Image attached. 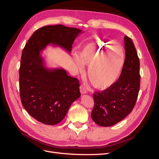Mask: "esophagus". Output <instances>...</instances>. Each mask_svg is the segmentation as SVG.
Listing matches in <instances>:
<instances>
[{
	"instance_id": "1",
	"label": "esophagus",
	"mask_w": 159,
	"mask_h": 159,
	"mask_svg": "<svg viewBox=\"0 0 159 159\" xmlns=\"http://www.w3.org/2000/svg\"><path fill=\"white\" fill-rule=\"evenodd\" d=\"M80 92H81V94H85L86 93H87V90H86L85 88L82 85H80Z\"/></svg>"
}]
</instances>
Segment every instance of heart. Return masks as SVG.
<instances>
[{
    "instance_id": "1",
    "label": "heart",
    "mask_w": 159,
    "mask_h": 159,
    "mask_svg": "<svg viewBox=\"0 0 159 159\" xmlns=\"http://www.w3.org/2000/svg\"><path fill=\"white\" fill-rule=\"evenodd\" d=\"M76 64L82 68L88 64L87 75L93 88L107 89L119 78L125 64V50L121 44L95 39L80 50L75 58Z\"/></svg>"
}]
</instances>
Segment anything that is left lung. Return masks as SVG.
Here are the masks:
<instances>
[{
    "instance_id": "left-lung-1",
    "label": "left lung",
    "mask_w": 159,
    "mask_h": 159,
    "mask_svg": "<svg viewBox=\"0 0 159 159\" xmlns=\"http://www.w3.org/2000/svg\"><path fill=\"white\" fill-rule=\"evenodd\" d=\"M125 60L119 80L111 87L95 92L93 121L102 127H110L127 117L135 105L140 89V62L131 38L124 37Z\"/></svg>"
}]
</instances>
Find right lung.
<instances>
[{
	"mask_svg": "<svg viewBox=\"0 0 159 159\" xmlns=\"http://www.w3.org/2000/svg\"><path fill=\"white\" fill-rule=\"evenodd\" d=\"M81 32L61 25L43 26L33 33L22 50L19 69L22 104L42 123H59L81 95L78 80L68 75L62 68H48L40 52L49 44L70 52L75 38Z\"/></svg>",
	"mask_w": 159,
	"mask_h": 159,
	"instance_id": "add662e5",
	"label": "right lung"
}]
</instances>
